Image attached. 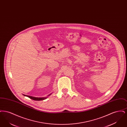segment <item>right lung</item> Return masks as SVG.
<instances>
[{"mask_svg": "<svg viewBox=\"0 0 127 127\" xmlns=\"http://www.w3.org/2000/svg\"><path fill=\"white\" fill-rule=\"evenodd\" d=\"M23 95L29 97V98H30L33 100H42L45 99L47 98V97H32V96H28V95Z\"/></svg>", "mask_w": 127, "mask_h": 127, "instance_id": "obj_1", "label": "right lung"}]
</instances>
